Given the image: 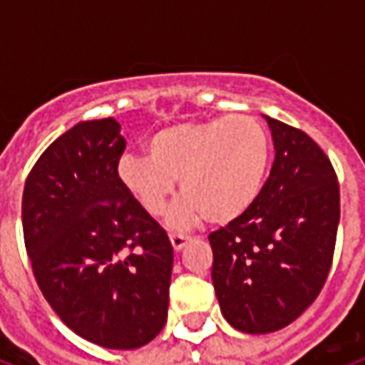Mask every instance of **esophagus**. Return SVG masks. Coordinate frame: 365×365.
Returning <instances> with one entry per match:
<instances>
[{
    "instance_id": "1",
    "label": "esophagus",
    "mask_w": 365,
    "mask_h": 365,
    "mask_svg": "<svg viewBox=\"0 0 365 365\" xmlns=\"http://www.w3.org/2000/svg\"><path fill=\"white\" fill-rule=\"evenodd\" d=\"M170 240H172V246H174V250H178V252H180L183 246L190 242V237H183V235H172V237H170Z\"/></svg>"
}]
</instances>
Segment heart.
<instances>
[{"mask_svg": "<svg viewBox=\"0 0 365 365\" xmlns=\"http://www.w3.org/2000/svg\"><path fill=\"white\" fill-rule=\"evenodd\" d=\"M146 152L125 154L117 166L120 185L146 213H164L180 180L185 195L170 213V225L183 229L203 217L222 225L258 197L269 138L254 117L229 115L160 128L146 140Z\"/></svg>", "mask_w": 365, "mask_h": 365, "instance_id": "b5f03b06", "label": "heart"}]
</instances>
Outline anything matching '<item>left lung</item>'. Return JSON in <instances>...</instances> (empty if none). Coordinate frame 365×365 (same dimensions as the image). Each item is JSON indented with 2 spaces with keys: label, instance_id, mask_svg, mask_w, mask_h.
Here are the masks:
<instances>
[{
  "label": "left lung",
  "instance_id": "1",
  "mask_svg": "<svg viewBox=\"0 0 365 365\" xmlns=\"http://www.w3.org/2000/svg\"><path fill=\"white\" fill-rule=\"evenodd\" d=\"M275 158L245 213L209 235L213 285L225 319L274 332L297 319L329 277L340 221L334 168L301 128L266 117Z\"/></svg>",
  "mask_w": 365,
  "mask_h": 365
}]
</instances>
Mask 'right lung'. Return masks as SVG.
I'll return each mask as SVG.
<instances>
[{"mask_svg":"<svg viewBox=\"0 0 365 365\" xmlns=\"http://www.w3.org/2000/svg\"><path fill=\"white\" fill-rule=\"evenodd\" d=\"M127 140L111 117L58 136L29 172L23 237L44 299L93 344L133 350L164 329L174 250L119 182Z\"/></svg>","mask_w":365,"mask_h":365,"instance_id":"obj_1","label":"right lung"}]
</instances>
